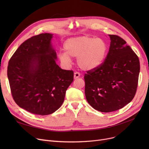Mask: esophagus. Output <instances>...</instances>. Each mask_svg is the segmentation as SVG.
I'll return each instance as SVG.
<instances>
[{"mask_svg": "<svg viewBox=\"0 0 149 149\" xmlns=\"http://www.w3.org/2000/svg\"><path fill=\"white\" fill-rule=\"evenodd\" d=\"M80 76V74L79 72H75L74 73V79H77L78 78H79Z\"/></svg>", "mask_w": 149, "mask_h": 149, "instance_id": "obj_1", "label": "esophagus"}]
</instances>
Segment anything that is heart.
<instances>
[{
    "label": "heart",
    "mask_w": 149,
    "mask_h": 149,
    "mask_svg": "<svg viewBox=\"0 0 149 149\" xmlns=\"http://www.w3.org/2000/svg\"><path fill=\"white\" fill-rule=\"evenodd\" d=\"M65 52H59L58 58L65 65L70 63V57H77L79 66L83 70H92L102 65L107 54L108 47L103 38L89 36L70 38L64 43Z\"/></svg>",
    "instance_id": "1"
}]
</instances>
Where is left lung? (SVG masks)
<instances>
[{"mask_svg":"<svg viewBox=\"0 0 149 149\" xmlns=\"http://www.w3.org/2000/svg\"><path fill=\"white\" fill-rule=\"evenodd\" d=\"M109 36L111 45L104 63L84 76L88 102L101 112L118 111L130 102L140 70L138 57L126 42L116 35Z\"/></svg>","mask_w":149,"mask_h":149,"instance_id":"1","label":"left lung"}]
</instances>
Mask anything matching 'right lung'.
Instances as JSON below:
<instances>
[{"instance_id": "obj_1", "label": "right lung", "mask_w": 149, "mask_h": 149, "mask_svg": "<svg viewBox=\"0 0 149 149\" xmlns=\"http://www.w3.org/2000/svg\"><path fill=\"white\" fill-rule=\"evenodd\" d=\"M52 38V34L43 33L28 38L15 51L8 66L14 101L35 115H49L58 109L74 80L73 70L56 64Z\"/></svg>"}]
</instances>
